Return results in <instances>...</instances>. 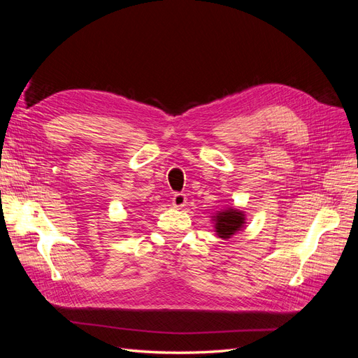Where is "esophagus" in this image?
<instances>
[{"instance_id": "esophagus-1", "label": "esophagus", "mask_w": 358, "mask_h": 358, "mask_svg": "<svg viewBox=\"0 0 358 358\" xmlns=\"http://www.w3.org/2000/svg\"><path fill=\"white\" fill-rule=\"evenodd\" d=\"M171 204L175 206V208H183V206L187 204V196L183 192H176L171 199Z\"/></svg>"}]
</instances>
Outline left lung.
<instances>
[{
	"label": "left lung",
	"instance_id": "obj_1",
	"mask_svg": "<svg viewBox=\"0 0 358 358\" xmlns=\"http://www.w3.org/2000/svg\"><path fill=\"white\" fill-rule=\"evenodd\" d=\"M243 224V213L234 209H229L216 216V231L220 237H230L237 230L241 229Z\"/></svg>",
	"mask_w": 358,
	"mask_h": 358
}]
</instances>
